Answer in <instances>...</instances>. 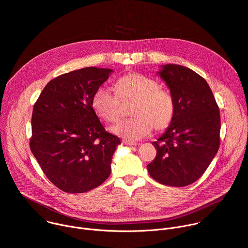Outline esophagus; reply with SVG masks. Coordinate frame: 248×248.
<instances>
[{"label": "esophagus", "instance_id": "obj_1", "mask_svg": "<svg viewBox=\"0 0 248 248\" xmlns=\"http://www.w3.org/2000/svg\"><path fill=\"white\" fill-rule=\"evenodd\" d=\"M123 143L125 144V145H130V146H135V145H137V143L134 142V141L127 140V139H123Z\"/></svg>", "mask_w": 248, "mask_h": 248}]
</instances>
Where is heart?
Wrapping results in <instances>:
<instances>
[{
  "mask_svg": "<svg viewBox=\"0 0 248 248\" xmlns=\"http://www.w3.org/2000/svg\"><path fill=\"white\" fill-rule=\"evenodd\" d=\"M116 95L100 87L92 97V108L103 121L115 124L122 118V104L134 102L131 106L132 118L122 122L113 131L128 139L147 136L153 127L162 131L171 124L175 103L172 95L159 88V83L144 75L130 73L119 78L115 82Z\"/></svg>",
  "mask_w": 248,
  "mask_h": 248,
  "instance_id": "obj_1",
  "label": "heart"
}]
</instances>
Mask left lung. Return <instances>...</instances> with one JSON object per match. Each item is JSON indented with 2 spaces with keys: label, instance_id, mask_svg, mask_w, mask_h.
Here are the masks:
<instances>
[{
  "label": "left lung",
  "instance_id": "8db88e82",
  "mask_svg": "<svg viewBox=\"0 0 248 248\" xmlns=\"http://www.w3.org/2000/svg\"><path fill=\"white\" fill-rule=\"evenodd\" d=\"M175 103L173 120L152 144L155 159L149 174L169 186H186L196 182L220 147V111L207 81L192 69L165 64L159 72Z\"/></svg>",
  "mask_w": 248,
  "mask_h": 248
}]
</instances>
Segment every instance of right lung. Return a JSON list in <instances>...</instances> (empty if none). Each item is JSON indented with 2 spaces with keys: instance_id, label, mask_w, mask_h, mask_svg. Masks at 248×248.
Here are the masks:
<instances>
[{
  "instance_id": "obj_1",
  "label": "right lung",
  "mask_w": 248,
  "mask_h": 248,
  "mask_svg": "<svg viewBox=\"0 0 248 248\" xmlns=\"http://www.w3.org/2000/svg\"><path fill=\"white\" fill-rule=\"evenodd\" d=\"M110 68L84 67L47 83L35 102L30 149L48 180L67 193L101 186L111 173L120 138L105 129L92 108Z\"/></svg>"
}]
</instances>
